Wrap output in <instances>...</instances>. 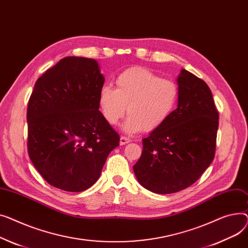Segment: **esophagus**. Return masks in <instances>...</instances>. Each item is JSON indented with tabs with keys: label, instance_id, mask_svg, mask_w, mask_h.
Segmentation results:
<instances>
[{
	"label": "esophagus",
	"instance_id": "34e87169",
	"mask_svg": "<svg viewBox=\"0 0 248 248\" xmlns=\"http://www.w3.org/2000/svg\"><path fill=\"white\" fill-rule=\"evenodd\" d=\"M129 142H131L130 138H128L126 136H121L120 137V145H125V144H127Z\"/></svg>",
	"mask_w": 248,
	"mask_h": 248
}]
</instances>
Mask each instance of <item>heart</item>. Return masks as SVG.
Listing matches in <instances>:
<instances>
[{
  "instance_id": "heart-1",
  "label": "heart",
  "mask_w": 248,
  "mask_h": 248,
  "mask_svg": "<svg viewBox=\"0 0 248 248\" xmlns=\"http://www.w3.org/2000/svg\"><path fill=\"white\" fill-rule=\"evenodd\" d=\"M179 96L175 82L136 67L125 70L116 78V89L108 85L102 87L98 105L102 116L111 125L119 122L127 106L130 115L123 129L134 133L141 129L155 130L166 122L176 109Z\"/></svg>"
}]
</instances>
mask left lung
Wrapping results in <instances>:
<instances>
[{"mask_svg":"<svg viewBox=\"0 0 248 248\" xmlns=\"http://www.w3.org/2000/svg\"><path fill=\"white\" fill-rule=\"evenodd\" d=\"M177 83V108L142 140V154L133 166L138 182L158 194L175 193L191 186L215 155L219 115L209 87L184 69Z\"/></svg>","mask_w":248,"mask_h":248,"instance_id":"obj_1","label":"left lung"}]
</instances>
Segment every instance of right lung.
<instances>
[{"mask_svg": "<svg viewBox=\"0 0 248 248\" xmlns=\"http://www.w3.org/2000/svg\"><path fill=\"white\" fill-rule=\"evenodd\" d=\"M104 76L97 61L66 57L36 82L28 103V153L50 185L91 187L120 136L99 111Z\"/></svg>", "mask_w": 248, "mask_h": 248, "instance_id": "obj_1", "label": "right lung"}]
</instances>
